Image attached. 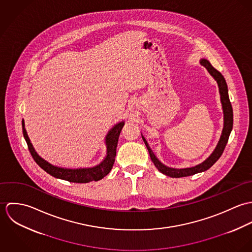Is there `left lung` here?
Masks as SVG:
<instances>
[{"label": "left lung", "mask_w": 252, "mask_h": 252, "mask_svg": "<svg viewBox=\"0 0 252 252\" xmlns=\"http://www.w3.org/2000/svg\"><path fill=\"white\" fill-rule=\"evenodd\" d=\"M201 65H203L209 72L215 77L218 87H219V92H220V97H221V103H222V108H223V112H224V127H223V131H222V135L220 137V140L218 142V144L216 146L215 151L213 152V154L206 160L204 161L202 164L197 165L195 167L192 168H187V169H173V168H169L166 167L165 165H163L154 155V153L152 152V150L150 149L149 145L147 144V142L145 141L144 137V144L146 145L148 152H149V156L152 160V162L154 163L155 167L164 175L168 176V177H172V178H183V177H188V176H192L195 175L197 173H201L204 171H207L208 169H210L216 161L220 158V156L222 155L225 146L228 143L229 140V136L230 133L232 131L233 128V108L232 105L229 99V95H228V87H227V83L226 80L224 78V76L216 70V68H214L212 66V64L206 60L203 59L201 60Z\"/></svg>", "instance_id": "1"}]
</instances>
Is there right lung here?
Masks as SVG:
<instances>
[{
  "label": "right lung",
  "mask_w": 252,
  "mask_h": 252,
  "mask_svg": "<svg viewBox=\"0 0 252 252\" xmlns=\"http://www.w3.org/2000/svg\"><path fill=\"white\" fill-rule=\"evenodd\" d=\"M124 126V122H120L116 124L109 132H108L107 137H106V144H107V156L105 160L99 164L96 167L93 168H88V169H63V168H58L55 166H52L42 158H40L36 154L33 145L31 144L29 137L27 135V132L24 127V121L22 120V131H23V136L25 138V141L28 145L29 151L35 160L36 164L44 170L47 174L50 176L61 179V180H68L70 182H76V183H87L89 181H98L105 178L108 173L110 172L114 159L116 156V146L118 143V138L121 133V130Z\"/></svg>",
  "instance_id": "1"
}]
</instances>
